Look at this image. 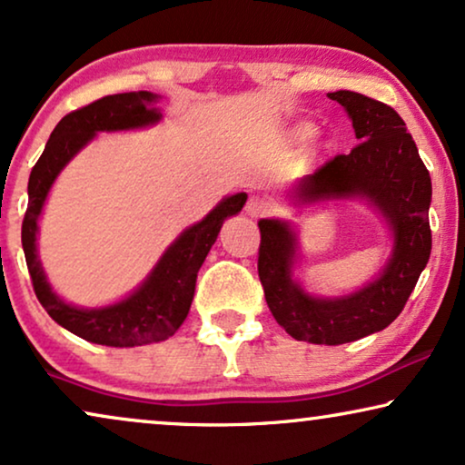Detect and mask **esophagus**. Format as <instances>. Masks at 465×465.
Wrapping results in <instances>:
<instances>
[{
    "label": "esophagus",
    "instance_id": "34e87169",
    "mask_svg": "<svg viewBox=\"0 0 465 465\" xmlns=\"http://www.w3.org/2000/svg\"><path fill=\"white\" fill-rule=\"evenodd\" d=\"M245 212L247 215H252V218H262V215L272 212V203L269 199H264V196H252V199L247 201Z\"/></svg>",
    "mask_w": 465,
    "mask_h": 465
}]
</instances>
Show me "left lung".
Wrapping results in <instances>:
<instances>
[{"instance_id":"obj_1","label":"left lung","mask_w":465,"mask_h":465,"mask_svg":"<svg viewBox=\"0 0 465 465\" xmlns=\"http://www.w3.org/2000/svg\"><path fill=\"white\" fill-rule=\"evenodd\" d=\"M351 118L358 145L336 154L301 183L304 203L364 194L390 222L396 247L379 279L345 298H313L292 282L294 232L285 222L260 220L258 277L272 317L292 339L342 345L379 332L402 313L430 260V171L400 114L353 91L328 94Z\"/></svg>"}]
</instances>
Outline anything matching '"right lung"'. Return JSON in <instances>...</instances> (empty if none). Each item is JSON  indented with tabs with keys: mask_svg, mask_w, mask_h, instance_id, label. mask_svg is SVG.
<instances>
[{
	"mask_svg": "<svg viewBox=\"0 0 465 465\" xmlns=\"http://www.w3.org/2000/svg\"><path fill=\"white\" fill-rule=\"evenodd\" d=\"M156 94L148 91L107 94L93 104L69 112L50 133V139L29 175V205L23 220V250L37 301L53 320L80 339L105 347H137L161 342L175 334L186 320L193 304L196 272L205 262L209 250L228 215L239 213L247 194L228 196L199 224L190 226L169 247L142 288L126 301L107 309L84 311L69 307L53 294L35 253L37 215L54 177L69 158L86 145L97 131H118L145 126L161 118L154 107H148Z\"/></svg>",
	"mask_w": 465,
	"mask_h": 465,
	"instance_id": "add662e5",
	"label": "right lung"
}]
</instances>
